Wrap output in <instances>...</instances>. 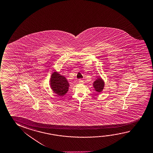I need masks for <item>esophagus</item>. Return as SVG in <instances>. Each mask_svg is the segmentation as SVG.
I'll list each match as a JSON object with an SVG mask.
<instances>
[{"label": "esophagus", "mask_w": 153, "mask_h": 153, "mask_svg": "<svg viewBox=\"0 0 153 153\" xmlns=\"http://www.w3.org/2000/svg\"><path fill=\"white\" fill-rule=\"evenodd\" d=\"M78 82H79V83H80V84H83V83H84V82H83V80H82V79H79Z\"/></svg>", "instance_id": "obj_1"}]
</instances>
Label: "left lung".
Instances as JSON below:
<instances>
[{
  "label": "left lung",
  "mask_w": 153,
  "mask_h": 153,
  "mask_svg": "<svg viewBox=\"0 0 153 153\" xmlns=\"http://www.w3.org/2000/svg\"><path fill=\"white\" fill-rule=\"evenodd\" d=\"M93 85L96 92L100 93L102 91L105 86V82L101 78L99 77L93 82Z\"/></svg>",
  "instance_id": "1"
}]
</instances>
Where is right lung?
Here are the masks:
<instances>
[{"label":"right lung","instance_id":"right-lung-1","mask_svg":"<svg viewBox=\"0 0 153 153\" xmlns=\"http://www.w3.org/2000/svg\"><path fill=\"white\" fill-rule=\"evenodd\" d=\"M50 86L53 91L58 96H63L68 92L69 84L64 76L53 72L50 79Z\"/></svg>","mask_w":153,"mask_h":153}]
</instances>
